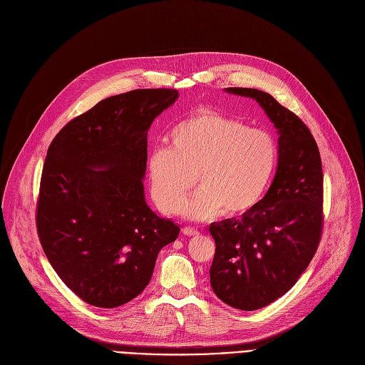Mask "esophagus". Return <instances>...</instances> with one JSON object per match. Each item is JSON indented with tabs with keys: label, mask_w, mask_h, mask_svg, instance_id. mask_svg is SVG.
I'll use <instances>...</instances> for the list:
<instances>
[{
	"label": "esophagus",
	"mask_w": 365,
	"mask_h": 365,
	"mask_svg": "<svg viewBox=\"0 0 365 365\" xmlns=\"http://www.w3.org/2000/svg\"><path fill=\"white\" fill-rule=\"evenodd\" d=\"M182 232L188 237H195V235H199V231L196 228H192V226H185V228L182 230Z\"/></svg>",
	"instance_id": "esophagus-1"
}]
</instances>
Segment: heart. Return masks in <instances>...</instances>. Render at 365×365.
Masks as SVG:
<instances>
[{
    "label": "heart",
    "instance_id": "1",
    "mask_svg": "<svg viewBox=\"0 0 365 365\" xmlns=\"http://www.w3.org/2000/svg\"><path fill=\"white\" fill-rule=\"evenodd\" d=\"M278 155L269 131L217 113H197L172 130L170 146L150 150V193L161 211L175 215L196 176L200 190L182 206L185 217L202 220L222 210L230 216L243 215L266 193Z\"/></svg>",
    "mask_w": 365,
    "mask_h": 365
}]
</instances>
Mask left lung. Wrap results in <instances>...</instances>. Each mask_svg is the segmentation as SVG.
Segmentation results:
<instances>
[{"label": "left lung", "mask_w": 365, "mask_h": 365, "mask_svg": "<svg viewBox=\"0 0 365 365\" xmlns=\"http://www.w3.org/2000/svg\"><path fill=\"white\" fill-rule=\"evenodd\" d=\"M254 99L278 130V169L259 202L240 219L210 225L216 254L212 292L237 309L254 311L284 296L316 254L322 234L323 173L316 140L294 113L258 89L228 87Z\"/></svg>", "instance_id": "1"}]
</instances>
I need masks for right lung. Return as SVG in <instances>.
Instances as JSON below:
<instances>
[{
  "label": "right lung",
  "mask_w": 365,
  "mask_h": 365,
  "mask_svg": "<svg viewBox=\"0 0 365 365\" xmlns=\"http://www.w3.org/2000/svg\"><path fill=\"white\" fill-rule=\"evenodd\" d=\"M180 96L139 89L103 99L60 130L42 172L37 232L60 279L89 305L116 308L153 278L180 226L145 197L148 131Z\"/></svg>",
  "instance_id": "right-lung-1"
}]
</instances>
